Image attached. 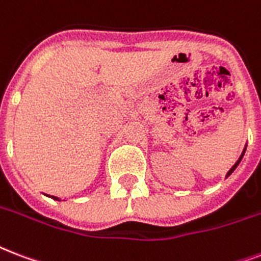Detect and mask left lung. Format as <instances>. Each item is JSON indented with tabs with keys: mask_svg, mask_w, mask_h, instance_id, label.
Here are the masks:
<instances>
[{
	"mask_svg": "<svg viewBox=\"0 0 261 261\" xmlns=\"http://www.w3.org/2000/svg\"><path fill=\"white\" fill-rule=\"evenodd\" d=\"M245 150H246V148L244 149V152H242L241 157H240V159H238V160H237V163H236V164H234V166L231 167V170L228 171V172H227V175H226V176H228V175H231V172H232V171L236 170V168H237V166H238V164H240V162H241V160H242V157H244V153H245Z\"/></svg>",
	"mask_w": 261,
	"mask_h": 261,
	"instance_id": "1",
	"label": "left lung"
}]
</instances>
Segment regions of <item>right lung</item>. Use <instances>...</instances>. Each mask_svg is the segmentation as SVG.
Returning a JSON list of instances; mask_svg holds the SVG:
<instances>
[{"label":"right lung","instance_id":"obj_1","mask_svg":"<svg viewBox=\"0 0 261 261\" xmlns=\"http://www.w3.org/2000/svg\"><path fill=\"white\" fill-rule=\"evenodd\" d=\"M51 198H55V200H59L60 201V198H57V197H55V196H51Z\"/></svg>","mask_w":261,"mask_h":261}]
</instances>
